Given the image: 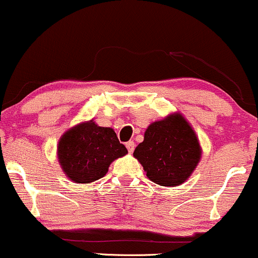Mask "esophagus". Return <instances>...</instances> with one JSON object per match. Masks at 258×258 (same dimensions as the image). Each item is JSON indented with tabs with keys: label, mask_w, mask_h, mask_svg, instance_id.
Returning <instances> with one entry per match:
<instances>
[{
	"label": "esophagus",
	"mask_w": 258,
	"mask_h": 258,
	"mask_svg": "<svg viewBox=\"0 0 258 258\" xmlns=\"http://www.w3.org/2000/svg\"><path fill=\"white\" fill-rule=\"evenodd\" d=\"M126 148H127V150H128L130 153H133V150H135V142H132V141L127 142Z\"/></svg>",
	"instance_id": "obj_1"
}]
</instances>
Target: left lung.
Returning a JSON list of instances; mask_svg holds the SVG:
<instances>
[{"label":"left lung","instance_id":"left-lung-1","mask_svg":"<svg viewBox=\"0 0 258 258\" xmlns=\"http://www.w3.org/2000/svg\"><path fill=\"white\" fill-rule=\"evenodd\" d=\"M201 154L203 149L193 127L180 112H172L148 126L144 141L136 148L133 156L152 182L177 186L191 176Z\"/></svg>","mask_w":258,"mask_h":258}]
</instances>
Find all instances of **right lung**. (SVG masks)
I'll use <instances>...</instances> for the list:
<instances>
[{
	"mask_svg": "<svg viewBox=\"0 0 258 258\" xmlns=\"http://www.w3.org/2000/svg\"><path fill=\"white\" fill-rule=\"evenodd\" d=\"M127 149L111 127H100L93 119L67 130L58 142V162L74 183H92L104 177L114 160Z\"/></svg>",
	"mask_w": 258,
	"mask_h": 258,
	"instance_id": "right-lung-1",
	"label": "right lung"
}]
</instances>
